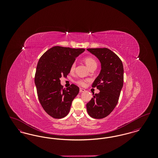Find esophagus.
I'll return each instance as SVG.
<instances>
[{"mask_svg": "<svg viewBox=\"0 0 158 158\" xmlns=\"http://www.w3.org/2000/svg\"><path fill=\"white\" fill-rule=\"evenodd\" d=\"M79 91H80V92H84L85 91V89H83V88H80L79 89Z\"/></svg>", "mask_w": 158, "mask_h": 158, "instance_id": "34e87169", "label": "esophagus"}]
</instances>
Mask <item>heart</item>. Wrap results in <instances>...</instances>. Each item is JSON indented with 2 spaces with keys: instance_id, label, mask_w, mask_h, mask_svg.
Masks as SVG:
<instances>
[{
  "instance_id": "heart-1",
  "label": "heart",
  "mask_w": 158,
  "mask_h": 158,
  "mask_svg": "<svg viewBox=\"0 0 158 158\" xmlns=\"http://www.w3.org/2000/svg\"><path fill=\"white\" fill-rule=\"evenodd\" d=\"M84 61L85 63V64H86V66H88V68L89 69H92V68H95V67H97V61L95 60L94 58L91 57H88L84 59ZM76 68V63L73 62L71 66L70 70V71L72 72L75 70ZM76 83H77L78 85H81V86H84L86 83V81L83 80V79H79L76 81Z\"/></svg>"
}]
</instances>
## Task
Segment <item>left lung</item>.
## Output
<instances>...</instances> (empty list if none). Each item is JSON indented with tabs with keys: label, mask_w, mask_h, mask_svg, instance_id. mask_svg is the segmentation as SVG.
Listing matches in <instances>:
<instances>
[{
	"label": "left lung",
	"mask_w": 158,
	"mask_h": 158,
	"mask_svg": "<svg viewBox=\"0 0 158 158\" xmlns=\"http://www.w3.org/2000/svg\"><path fill=\"white\" fill-rule=\"evenodd\" d=\"M101 62V70L92 86L100 90L86 104L91 117L101 119L108 116L117 104L123 86L124 68L118 56L107 48H88Z\"/></svg>",
	"instance_id": "obj_1"
}]
</instances>
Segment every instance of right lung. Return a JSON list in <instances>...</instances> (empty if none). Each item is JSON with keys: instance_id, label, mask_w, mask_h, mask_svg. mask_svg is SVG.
Returning a JSON list of instances; mask_svg holds the SVG:
<instances>
[{"instance_id": "right-lung-1", "label": "right lung", "mask_w": 158, "mask_h": 158, "mask_svg": "<svg viewBox=\"0 0 158 158\" xmlns=\"http://www.w3.org/2000/svg\"><path fill=\"white\" fill-rule=\"evenodd\" d=\"M85 50L55 46L44 53L38 62L34 80L38 98L45 112L53 118L66 117L79 92V87L74 84L63 88L60 79L67 77L71 64Z\"/></svg>"}]
</instances>
